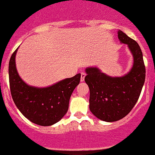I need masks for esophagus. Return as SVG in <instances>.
<instances>
[{"label": "esophagus", "mask_w": 155, "mask_h": 155, "mask_svg": "<svg viewBox=\"0 0 155 155\" xmlns=\"http://www.w3.org/2000/svg\"><path fill=\"white\" fill-rule=\"evenodd\" d=\"M85 76H86V73H84V72H82V73H81V82H83V81L85 80Z\"/></svg>", "instance_id": "1"}]
</instances>
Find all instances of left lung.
<instances>
[{
	"instance_id": "obj_1",
	"label": "left lung",
	"mask_w": 155,
	"mask_h": 155,
	"mask_svg": "<svg viewBox=\"0 0 155 155\" xmlns=\"http://www.w3.org/2000/svg\"><path fill=\"white\" fill-rule=\"evenodd\" d=\"M121 43L128 46L134 56V65L127 74L111 77L97 68H87L85 81L90 90L89 109L97 118L112 122L125 117L140 97L145 79L143 52L134 40L118 31Z\"/></svg>"
}]
</instances>
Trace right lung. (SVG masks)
Masks as SVG:
<instances>
[{
	"mask_svg": "<svg viewBox=\"0 0 155 155\" xmlns=\"http://www.w3.org/2000/svg\"><path fill=\"white\" fill-rule=\"evenodd\" d=\"M9 62V80L11 95L15 106L25 118L40 126H50L60 121L68 110L73 90L80 82L81 74L68 78L47 87L27 85L18 76L15 54Z\"/></svg>",
	"mask_w": 155,
	"mask_h": 155,
	"instance_id": "add662e5",
	"label": "right lung"
}]
</instances>
